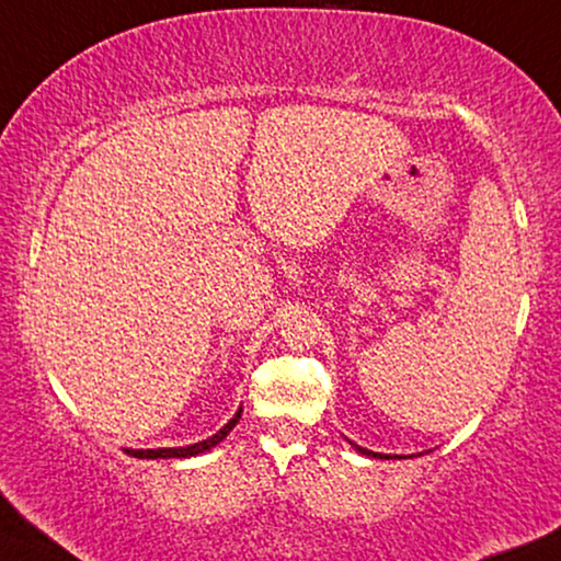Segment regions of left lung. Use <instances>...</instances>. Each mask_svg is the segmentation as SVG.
I'll return each mask as SVG.
<instances>
[{"label": "left lung", "instance_id": "8db88e82", "mask_svg": "<svg viewBox=\"0 0 561 561\" xmlns=\"http://www.w3.org/2000/svg\"><path fill=\"white\" fill-rule=\"evenodd\" d=\"M350 446H353L357 454H363V456H373V458H405V456H388V454H375V450H367V448H363V446H357V443H353L350 440Z\"/></svg>", "mask_w": 561, "mask_h": 561}]
</instances>
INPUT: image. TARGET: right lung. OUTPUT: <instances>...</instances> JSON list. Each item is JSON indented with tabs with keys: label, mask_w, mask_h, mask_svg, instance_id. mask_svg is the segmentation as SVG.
Segmentation results:
<instances>
[{
	"label": "right lung",
	"mask_w": 561,
	"mask_h": 561,
	"mask_svg": "<svg viewBox=\"0 0 561 561\" xmlns=\"http://www.w3.org/2000/svg\"><path fill=\"white\" fill-rule=\"evenodd\" d=\"M239 417H241V408L237 413H233L231 421L224 425L221 431H216L214 436H208L206 440L191 443V446H179V448H123V450L133 458H191V456L206 454V450H211L214 446H219V443L233 431V425L239 423Z\"/></svg>",
	"instance_id": "right-lung-1"
}]
</instances>
